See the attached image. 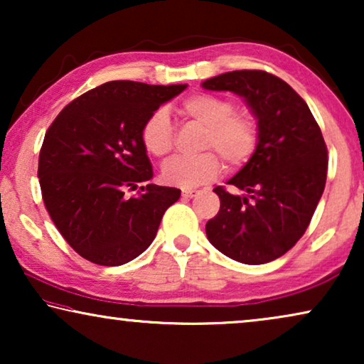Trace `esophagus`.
Here are the masks:
<instances>
[{
  "label": "esophagus",
  "mask_w": 364,
  "mask_h": 364,
  "mask_svg": "<svg viewBox=\"0 0 364 364\" xmlns=\"http://www.w3.org/2000/svg\"><path fill=\"white\" fill-rule=\"evenodd\" d=\"M198 193V191H192V188H186V191H182V197H196Z\"/></svg>",
  "instance_id": "esophagus-1"
}]
</instances>
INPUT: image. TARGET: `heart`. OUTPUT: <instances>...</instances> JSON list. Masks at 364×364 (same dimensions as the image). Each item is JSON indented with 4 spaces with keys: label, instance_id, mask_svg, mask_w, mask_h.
<instances>
[{
    "label": "heart",
    "instance_id": "obj_1",
    "mask_svg": "<svg viewBox=\"0 0 364 364\" xmlns=\"http://www.w3.org/2000/svg\"><path fill=\"white\" fill-rule=\"evenodd\" d=\"M178 111L188 122L203 127L202 151H215L228 168H238L250 161L260 142V124L247 111L237 109L232 99L196 92L187 96ZM141 142L154 157H166L176 142V127L166 109L149 114L141 127ZM222 162L213 152L197 157H173L164 164L162 178L168 186L193 188L220 176Z\"/></svg>",
    "mask_w": 364,
    "mask_h": 364
}]
</instances>
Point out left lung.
Instances as JSON below:
<instances>
[{
  "label": "left lung",
  "mask_w": 364,
  "mask_h": 364,
  "mask_svg": "<svg viewBox=\"0 0 364 364\" xmlns=\"http://www.w3.org/2000/svg\"><path fill=\"white\" fill-rule=\"evenodd\" d=\"M245 97L260 124V142L228 181L247 192L213 188L220 210L207 222L208 242L232 260L260 265L285 255L303 237L325 191L328 149L306 102L283 79L243 69L202 84Z\"/></svg>",
  "instance_id": "8db88e82"
}]
</instances>
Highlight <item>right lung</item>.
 Masks as SVG:
<instances>
[{"label":"right lung","instance_id":"1","mask_svg":"<svg viewBox=\"0 0 364 364\" xmlns=\"http://www.w3.org/2000/svg\"><path fill=\"white\" fill-rule=\"evenodd\" d=\"M186 84L111 81L69 102L44 136L38 177L46 210L74 252L104 267L134 260L151 245L181 191L152 178L141 127Z\"/></svg>","mask_w":364,"mask_h":364}]
</instances>
